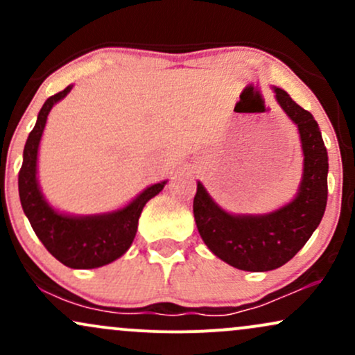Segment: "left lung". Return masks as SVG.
Here are the masks:
<instances>
[{
    "label": "left lung",
    "mask_w": 355,
    "mask_h": 355,
    "mask_svg": "<svg viewBox=\"0 0 355 355\" xmlns=\"http://www.w3.org/2000/svg\"><path fill=\"white\" fill-rule=\"evenodd\" d=\"M272 89L299 130L302 145V178L295 197L267 214H232L197 182L193 198L195 223L205 245L220 260L247 272L274 270L287 263L319 227L327 205L329 157L319 125L285 89Z\"/></svg>",
    "instance_id": "obj_1"
}]
</instances>
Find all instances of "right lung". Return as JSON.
<instances>
[{
  "label": "right lung",
  "instance_id": "add662e5",
  "mask_svg": "<svg viewBox=\"0 0 355 355\" xmlns=\"http://www.w3.org/2000/svg\"><path fill=\"white\" fill-rule=\"evenodd\" d=\"M68 85L44 101L36 118L35 128L28 135L23 150V165L18 175L19 200L24 215L46 250L70 268H98L115 262L128 250L137 235L138 218L150 198L166 185L146 187L121 209L93 215H70L56 210L44 198L38 182V150L51 108L71 92Z\"/></svg>",
  "mask_w": 355,
  "mask_h": 355
}]
</instances>
